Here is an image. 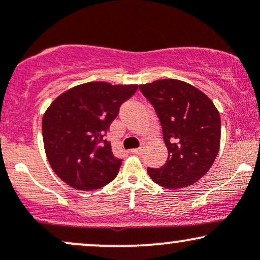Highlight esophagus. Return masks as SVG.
Listing matches in <instances>:
<instances>
[{"label":"esophagus","instance_id":"1","mask_svg":"<svg viewBox=\"0 0 260 260\" xmlns=\"http://www.w3.org/2000/svg\"><path fill=\"white\" fill-rule=\"evenodd\" d=\"M142 151H143L142 148H137V149H132V150H131V153L139 155V154H142Z\"/></svg>","mask_w":260,"mask_h":260}]
</instances>
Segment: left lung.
Here are the masks:
<instances>
[{
    "label": "left lung",
    "mask_w": 260,
    "mask_h": 260,
    "mask_svg": "<svg viewBox=\"0 0 260 260\" xmlns=\"http://www.w3.org/2000/svg\"><path fill=\"white\" fill-rule=\"evenodd\" d=\"M154 106L168 147V161L148 169L155 183L178 189L196 183L209 171L219 153L221 120L204 92L177 79H159L139 85Z\"/></svg>",
    "instance_id": "1"
}]
</instances>
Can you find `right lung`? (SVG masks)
Wrapping results in <instances>:
<instances>
[{"mask_svg":"<svg viewBox=\"0 0 260 260\" xmlns=\"http://www.w3.org/2000/svg\"><path fill=\"white\" fill-rule=\"evenodd\" d=\"M138 85L90 82L68 89L44 113L45 153L55 174L80 190L106 186L122 164L106 132Z\"/></svg>","mask_w":260,"mask_h":260,"instance_id":"right-lung-1","label":"right lung"}]
</instances>
